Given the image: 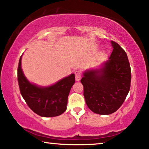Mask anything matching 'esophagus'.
I'll return each instance as SVG.
<instances>
[{"label":"esophagus","instance_id":"obj_1","mask_svg":"<svg viewBox=\"0 0 149 149\" xmlns=\"http://www.w3.org/2000/svg\"><path fill=\"white\" fill-rule=\"evenodd\" d=\"M75 74V79H76L77 81H79L81 80V72L80 70H76L74 72Z\"/></svg>","mask_w":149,"mask_h":149}]
</instances>
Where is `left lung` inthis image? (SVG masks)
I'll return each instance as SVG.
<instances>
[{"mask_svg":"<svg viewBox=\"0 0 149 149\" xmlns=\"http://www.w3.org/2000/svg\"><path fill=\"white\" fill-rule=\"evenodd\" d=\"M109 60L99 69L87 70L81 82L87 107L99 115L115 113L123 104L131 84V68L125 51L116 42Z\"/></svg>","mask_w":149,"mask_h":149,"instance_id":"8db88e82","label":"left lung"}]
</instances>
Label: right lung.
Instances as JSON below:
<instances>
[{
  "mask_svg": "<svg viewBox=\"0 0 149 149\" xmlns=\"http://www.w3.org/2000/svg\"><path fill=\"white\" fill-rule=\"evenodd\" d=\"M22 56L17 68V81L20 93L28 107L38 115L44 117H56L66 110L68 97L75 82L74 74L61 79L49 87L32 84L24 76L21 67Z\"/></svg>",
  "mask_w": 149,
  "mask_h": 149,
  "instance_id": "add662e5",
  "label": "right lung"
}]
</instances>
